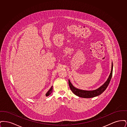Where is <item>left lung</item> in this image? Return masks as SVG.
<instances>
[{"mask_svg": "<svg viewBox=\"0 0 127 127\" xmlns=\"http://www.w3.org/2000/svg\"><path fill=\"white\" fill-rule=\"evenodd\" d=\"M112 71H113V63L112 62L111 72L109 76V78L102 86H101L100 87H99L97 90H95L94 91H90L79 90L78 89L76 88L73 86L72 84L71 83V82H70L69 80H68L69 86L70 87L71 91H72L73 93L79 97H84V98H91V97H96L97 96H98L101 94H102L108 87L109 83L110 82V81L112 78Z\"/></svg>", "mask_w": 127, "mask_h": 127, "instance_id": "1", "label": "left lung"}]
</instances>
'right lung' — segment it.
Returning <instances> with one entry per match:
<instances>
[{
  "label": "right lung",
  "instance_id": "obj_1",
  "mask_svg": "<svg viewBox=\"0 0 127 127\" xmlns=\"http://www.w3.org/2000/svg\"><path fill=\"white\" fill-rule=\"evenodd\" d=\"M52 90H53V87H52H52H51V88L50 89V90H49L48 91V92L46 93V96H49V95L52 93Z\"/></svg>",
  "mask_w": 127,
  "mask_h": 127
}]
</instances>
